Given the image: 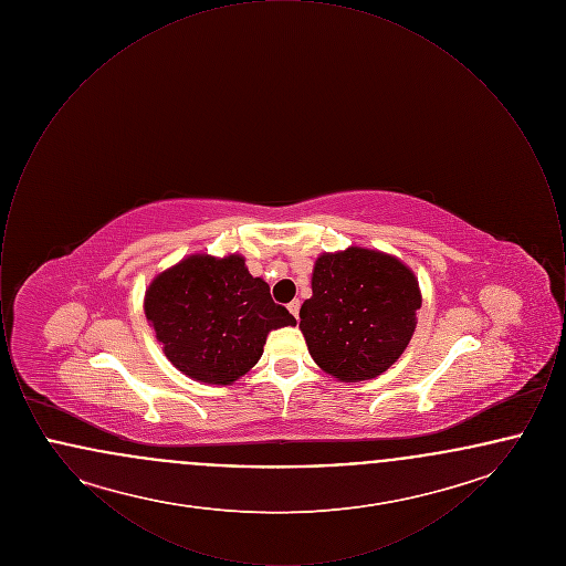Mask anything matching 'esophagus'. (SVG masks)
<instances>
[{
  "label": "esophagus",
  "mask_w": 566,
  "mask_h": 566,
  "mask_svg": "<svg viewBox=\"0 0 566 566\" xmlns=\"http://www.w3.org/2000/svg\"><path fill=\"white\" fill-rule=\"evenodd\" d=\"M298 305H301L298 301H291V303H289V312H291L295 318H298Z\"/></svg>",
  "instance_id": "1"
}]
</instances>
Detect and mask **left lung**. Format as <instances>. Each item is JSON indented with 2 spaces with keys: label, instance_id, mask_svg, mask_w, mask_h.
Instances as JSON below:
<instances>
[{
  "label": "left lung",
  "instance_id": "1",
  "mask_svg": "<svg viewBox=\"0 0 566 566\" xmlns=\"http://www.w3.org/2000/svg\"><path fill=\"white\" fill-rule=\"evenodd\" d=\"M420 307L418 277L401 259L350 245L316 259L312 296L298 310V328L324 374L363 381L399 360Z\"/></svg>",
  "mask_w": 566,
  "mask_h": 566
}]
</instances>
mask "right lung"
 <instances>
[{
	"label": "right lung",
	"instance_id": "1",
	"mask_svg": "<svg viewBox=\"0 0 566 566\" xmlns=\"http://www.w3.org/2000/svg\"><path fill=\"white\" fill-rule=\"evenodd\" d=\"M144 314L167 360L210 386H231L245 376L271 331L296 324L238 252H195L157 273L144 295Z\"/></svg>",
	"mask_w": 566,
	"mask_h": 566
}]
</instances>
